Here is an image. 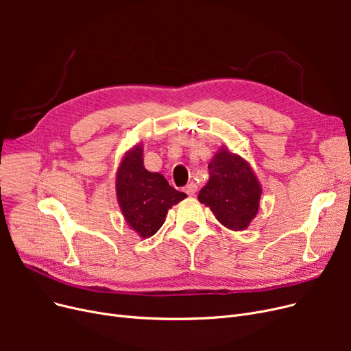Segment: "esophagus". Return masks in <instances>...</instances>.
<instances>
[{"label":"esophagus","instance_id":"obj_1","mask_svg":"<svg viewBox=\"0 0 351 351\" xmlns=\"http://www.w3.org/2000/svg\"><path fill=\"white\" fill-rule=\"evenodd\" d=\"M183 191H185V193H186V195L193 196V195L196 193V191H197V186H196L195 183L192 182V183H189V185H186L185 188H183Z\"/></svg>","mask_w":351,"mask_h":351}]
</instances>
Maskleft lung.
<instances>
[{
    "instance_id": "left-lung-1",
    "label": "left lung",
    "mask_w": 351,
    "mask_h": 351,
    "mask_svg": "<svg viewBox=\"0 0 351 351\" xmlns=\"http://www.w3.org/2000/svg\"><path fill=\"white\" fill-rule=\"evenodd\" d=\"M209 180L197 199L209 206L220 223L232 230H243L259 209L261 185L249 163L220 151L208 165Z\"/></svg>"
}]
</instances>
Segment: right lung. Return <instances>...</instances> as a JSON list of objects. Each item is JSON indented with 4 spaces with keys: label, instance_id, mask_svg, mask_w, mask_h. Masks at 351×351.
Returning a JSON list of instances; mask_svg holds the SVG:
<instances>
[{
    "label": "right lung",
    "instance_id": "1",
    "mask_svg": "<svg viewBox=\"0 0 351 351\" xmlns=\"http://www.w3.org/2000/svg\"><path fill=\"white\" fill-rule=\"evenodd\" d=\"M117 196L126 222L142 237L154 236L168 210L186 197L172 188L163 175L145 169L139 145L128 152L119 166Z\"/></svg>",
    "mask_w": 351,
    "mask_h": 351
}]
</instances>
